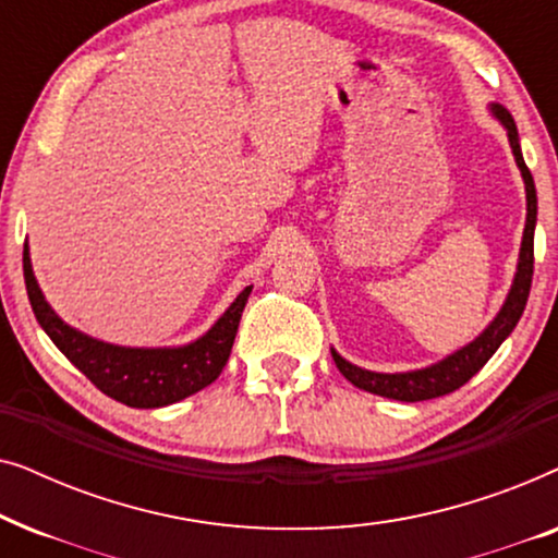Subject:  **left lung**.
Listing matches in <instances>:
<instances>
[{"instance_id":"left-lung-1","label":"left lung","mask_w":558,"mask_h":558,"mask_svg":"<svg viewBox=\"0 0 558 558\" xmlns=\"http://www.w3.org/2000/svg\"><path fill=\"white\" fill-rule=\"evenodd\" d=\"M487 111L495 121H500L502 129L508 134L510 151H513L518 170H521L523 185H525V228H523V241L521 251H518V264L513 281H510V289L502 300L498 315H495L490 323L485 325V330L477 335L475 340H470L468 345L457 348L454 353L441 357V361L424 365V368L414 371H401V373H378L361 368V365L350 363L342 357L338 350L330 348L332 361L338 365L342 376H345L350 384L363 388V391L384 396V399L393 401H426L437 399V396L452 393L457 388L468 384V380L475 376V373L483 368V365L490 361L510 332L515 330L518 319H521L525 302H529L531 292V277H533V231H536V213H538V197H536V185H533V178L525 167L523 151H521V140H518L515 121L510 117V111L500 104H487Z\"/></svg>"}]
</instances>
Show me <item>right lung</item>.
<instances>
[{
	"instance_id": "obj_1",
	"label": "right lung",
	"mask_w": 558,
	"mask_h": 558,
	"mask_svg": "<svg viewBox=\"0 0 558 558\" xmlns=\"http://www.w3.org/2000/svg\"><path fill=\"white\" fill-rule=\"evenodd\" d=\"M22 269H25L29 304H33V312L45 335L98 391L132 409L170 407V403H178L210 386L228 363L243 307H246L251 289H243L201 338L182 342V345L134 348L90 338L88 332L68 325L50 307L40 284H37L27 243L25 254H22Z\"/></svg>"
}]
</instances>
